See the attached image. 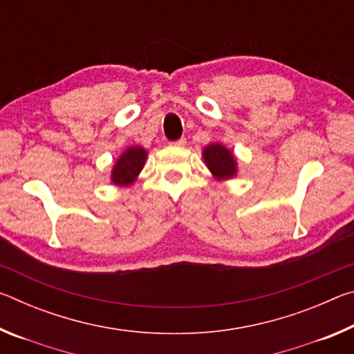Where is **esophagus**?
I'll list each match as a JSON object with an SVG mask.
<instances>
[{
  "instance_id": "34e87169",
  "label": "esophagus",
  "mask_w": 354,
  "mask_h": 354,
  "mask_svg": "<svg viewBox=\"0 0 354 354\" xmlns=\"http://www.w3.org/2000/svg\"><path fill=\"white\" fill-rule=\"evenodd\" d=\"M171 145H175V147H184V145H185V139H179V140L171 142Z\"/></svg>"
}]
</instances>
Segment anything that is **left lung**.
I'll use <instances>...</instances> for the list:
<instances>
[{
  "mask_svg": "<svg viewBox=\"0 0 354 354\" xmlns=\"http://www.w3.org/2000/svg\"><path fill=\"white\" fill-rule=\"evenodd\" d=\"M203 159L217 179H230L237 173V162L231 149L221 143H211L203 149Z\"/></svg>",
  "mask_w": 354,
  "mask_h": 354,
  "instance_id": "1",
  "label": "left lung"
}]
</instances>
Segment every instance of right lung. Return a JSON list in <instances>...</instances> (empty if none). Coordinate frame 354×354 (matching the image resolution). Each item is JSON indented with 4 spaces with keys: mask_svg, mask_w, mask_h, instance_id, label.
Listing matches in <instances>:
<instances>
[{
    "mask_svg": "<svg viewBox=\"0 0 354 354\" xmlns=\"http://www.w3.org/2000/svg\"><path fill=\"white\" fill-rule=\"evenodd\" d=\"M147 160V151L142 147H129L120 154L115 165L112 169L111 181L115 185L133 184L142 171Z\"/></svg>",
    "mask_w": 354,
    "mask_h": 354,
    "instance_id": "right-lung-1",
    "label": "right lung"
}]
</instances>
